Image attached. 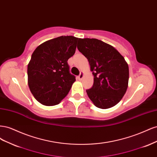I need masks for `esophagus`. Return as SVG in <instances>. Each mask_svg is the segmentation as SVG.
Returning a JSON list of instances; mask_svg holds the SVG:
<instances>
[{
	"instance_id": "obj_1",
	"label": "esophagus",
	"mask_w": 157,
	"mask_h": 157,
	"mask_svg": "<svg viewBox=\"0 0 157 157\" xmlns=\"http://www.w3.org/2000/svg\"><path fill=\"white\" fill-rule=\"evenodd\" d=\"M83 76H84V75H83V73H82V72H81V73H80V75H78V78L79 80H82V78H83Z\"/></svg>"
}]
</instances>
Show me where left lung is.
<instances>
[{"mask_svg": "<svg viewBox=\"0 0 157 157\" xmlns=\"http://www.w3.org/2000/svg\"><path fill=\"white\" fill-rule=\"evenodd\" d=\"M77 48L89 61L94 84L86 90L89 98L97 107L111 108L125 94L129 79L126 61L114 47L96 39H80Z\"/></svg>", "mask_w": 157, "mask_h": 157, "instance_id": "1", "label": "left lung"}]
</instances>
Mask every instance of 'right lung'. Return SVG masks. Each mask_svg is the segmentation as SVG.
Returning a JSON list of instances; mask_svg holds the SVG:
<instances>
[{
    "label": "right lung",
    "instance_id": "right-lung-1",
    "mask_svg": "<svg viewBox=\"0 0 157 157\" xmlns=\"http://www.w3.org/2000/svg\"><path fill=\"white\" fill-rule=\"evenodd\" d=\"M79 39L61 36L43 42L33 52L27 67L28 84L33 96L42 105H58L76 80L67 61L75 53Z\"/></svg>",
    "mask_w": 157,
    "mask_h": 157
}]
</instances>
